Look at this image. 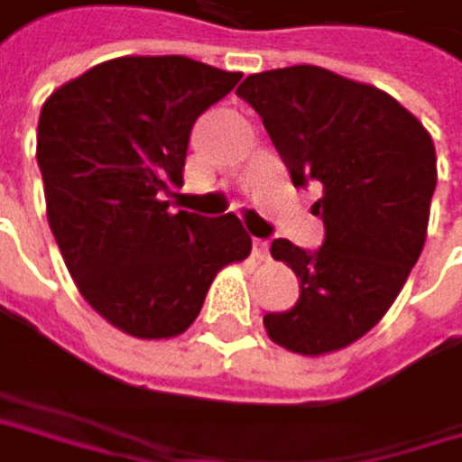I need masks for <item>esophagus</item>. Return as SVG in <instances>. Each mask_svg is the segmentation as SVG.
I'll return each mask as SVG.
<instances>
[{
  "label": "esophagus",
  "instance_id": "obj_1",
  "mask_svg": "<svg viewBox=\"0 0 462 462\" xmlns=\"http://www.w3.org/2000/svg\"><path fill=\"white\" fill-rule=\"evenodd\" d=\"M252 252H254L257 260H265V257H269V241L254 238V241H252Z\"/></svg>",
  "mask_w": 462,
  "mask_h": 462
}]
</instances>
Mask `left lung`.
<instances>
[{"label": "left lung", "mask_w": 462, "mask_h": 462, "mask_svg": "<svg viewBox=\"0 0 462 462\" xmlns=\"http://www.w3.org/2000/svg\"><path fill=\"white\" fill-rule=\"evenodd\" d=\"M236 94L263 118L293 185L324 188L313 205L324 244H272L299 299L265 313V332L296 355L338 352L388 313L424 249L438 182L432 138L380 88L319 66L252 74Z\"/></svg>", "instance_id": "1"}]
</instances>
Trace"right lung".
<instances>
[{
    "label": "right lung",
    "instance_id": "right-lung-1",
    "mask_svg": "<svg viewBox=\"0 0 462 462\" xmlns=\"http://www.w3.org/2000/svg\"><path fill=\"white\" fill-rule=\"evenodd\" d=\"M182 55L116 58L60 85L38 118L46 216L99 316L135 338H174L213 277L249 257L238 216L169 213L197 118L238 85Z\"/></svg>",
    "mask_w": 462,
    "mask_h": 462
}]
</instances>
